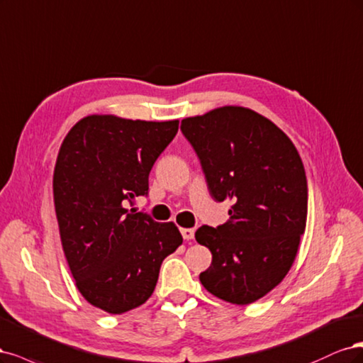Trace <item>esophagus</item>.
Instances as JSON below:
<instances>
[{"label":"esophagus","mask_w":363,"mask_h":363,"mask_svg":"<svg viewBox=\"0 0 363 363\" xmlns=\"http://www.w3.org/2000/svg\"><path fill=\"white\" fill-rule=\"evenodd\" d=\"M181 233L184 240H193L194 238V229H186V228H182L181 229Z\"/></svg>","instance_id":"1"}]
</instances>
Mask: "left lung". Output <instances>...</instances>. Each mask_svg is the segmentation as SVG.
I'll list each match as a JSON object with an SVG mask.
<instances>
[{"mask_svg":"<svg viewBox=\"0 0 363 363\" xmlns=\"http://www.w3.org/2000/svg\"><path fill=\"white\" fill-rule=\"evenodd\" d=\"M217 202L229 220L196 230L213 253L202 285L232 305H250L288 274L306 228L308 181L291 138L250 108L225 105L182 119Z\"/></svg>","mask_w":363,"mask_h":363,"instance_id":"obj_1","label":"left lung"}]
</instances>
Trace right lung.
<instances>
[{
    "label": "right lung",
    "mask_w": 363,
    "mask_h": 363,
    "mask_svg": "<svg viewBox=\"0 0 363 363\" xmlns=\"http://www.w3.org/2000/svg\"><path fill=\"white\" fill-rule=\"evenodd\" d=\"M178 128V119L90 114L58 150L52 193L63 252L81 296L104 312L142 306L162 261L182 244L173 221L126 208L147 193L150 169Z\"/></svg>",
    "instance_id": "1"
}]
</instances>
